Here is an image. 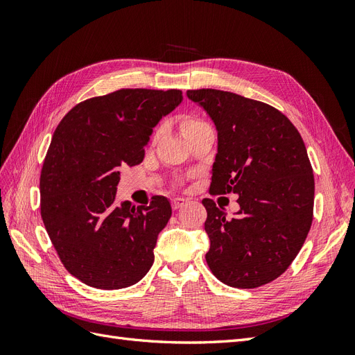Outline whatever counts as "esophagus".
I'll use <instances>...</instances> for the list:
<instances>
[{
    "instance_id": "1",
    "label": "esophagus",
    "mask_w": 355,
    "mask_h": 355,
    "mask_svg": "<svg viewBox=\"0 0 355 355\" xmlns=\"http://www.w3.org/2000/svg\"><path fill=\"white\" fill-rule=\"evenodd\" d=\"M188 202V200L187 198H182V197H176V198H173L171 200V207H173L175 210H178V209H180L182 206H185V204Z\"/></svg>"
}]
</instances>
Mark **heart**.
I'll return each mask as SVG.
<instances>
[{"label": "heart", "mask_w": 355, "mask_h": 355, "mask_svg": "<svg viewBox=\"0 0 355 355\" xmlns=\"http://www.w3.org/2000/svg\"><path fill=\"white\" fill-rule=\"evenodd\" d=\"M206 125H209V124H206L202 120H200V118H196V116L187 115V116H182V118H180V128H182V132H184V135H185L187 137H188L191 133H194L196 130H198V128L206 127ZM157 135H158V132L155 133L154 137H157Z\"/></svg>", "instance_id": "b5f03b06"}]
</instances>
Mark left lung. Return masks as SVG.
I'll use <instances>...</instances> for the list:
<instances>
[{
	"instance_id": "8db88e82",
	"label": "left lung",
	"mask_w": 355,
	"mask_h": 355,
	"mask_svg": "<svg viewBox=\"0 0 355 355\" xmlns=\"http://www.w3.org/2000/svg\"><path fill=\"white\" fill-rule=\"evenodd\" d=\"M218 130L210 194H239L234 218L204 198L206 261L223 284L254 288L280 277L313 223L314 175L296 127L274 106L214 89L188 90Z\"/></svg>"
}]
</instances>
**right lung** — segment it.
<instances>
[{
  "label": "right lung",
  "mask_w": 355,
  "mask_h": 355,
  "mask_svg": "<svg viewBox=\"0 0 355 355\" xmlns=\"http://www.w3.org/2000/svg\"><path fill=\"white\" fill-rule=\"evenodd\" d=\"M182 99L180 90L121 89L75 105L56 127L41 168V218L63 266L84 284L124 288L153 266L168 200L118 206L115 192L121 168L142 163L153 128Z\"/></svg>",
  "instance_id": "1"
}]
</instances>
